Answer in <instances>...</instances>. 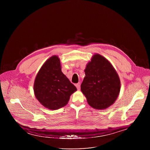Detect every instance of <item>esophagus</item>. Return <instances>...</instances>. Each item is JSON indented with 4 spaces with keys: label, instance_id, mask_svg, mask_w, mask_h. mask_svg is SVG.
<instances>
[{
    "label": "esophagus",
    "instance_id": "esophagus-1",
    "mask_svg": "<svg viewBox=\"0 0 150 150\" xmlns=\"http://www.w3.org/2000/svg\"><path fill=\"white\" fill-rule=\"evenodd\" d=\"M76 88H77V89L79 91L80 90V84H76Z\"/></svg>",
    "mask_w": 150,
    "mask_h": 150
}]
</instances>
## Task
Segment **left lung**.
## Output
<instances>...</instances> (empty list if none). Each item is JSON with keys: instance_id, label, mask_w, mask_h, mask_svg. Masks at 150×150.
Masks as SVG:
<instances>
[{"instance_id": "left-lung-1", "label": "left lung", "mask_w": 150, "mask_h": 150, "mask_svg": "<svg viewBox=\"0 0 150 150\" xmlns=\"http://www.w3.org/2000/svg\"><path fill=\"white\" fill-rule=\"evenodd\" d=\"M84 72L86 76L81 91L88 104L98 110L112 105L120 92V81L112 64L105 58L96 54Z\"/></svg>"}]
</instances>
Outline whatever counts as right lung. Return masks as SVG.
Masks as SVG:
<instances>
[{"label": "right lung", "mask_w": 150, "mask_h": 150, "mask_svg": "<svg viewBox=\"0 0 150 150\" xmlns=\"http://www.w3.org/2000/svg\"><path fill=\"white\" fill-rule=\"evenodd\" d=\"M77 89L61 71L58 57L54 56L42 66L36 76V98L45 107L57 110L64 106Z\"/></svg>", "instance_id": "1"}]
</instances>
